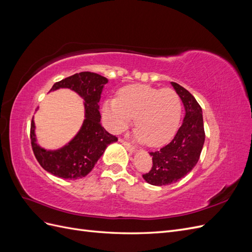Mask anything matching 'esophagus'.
Instances as JSON below:
<instances>
[{
    "instance_id": "obj_1",
    "label": "esophagus",
    "mask_w": 252,
    "mask_h": 252,
    "mask_svg": "<svg viewBox=\"0 0 252 252\" xmlns=\"http://www.w3.org/2000/svg\"><path fill=\"white\" fill-rule=\"evenodd\" d=\"M120 142L124 145L125 148L130 152V154H133V152H135V148L132 146V145H130L129 143H127L126 141H123V140H120Z\"/></svg>"
}]
</instances>
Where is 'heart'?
Listing matches in <instances>:
<instances>
[{
	"mask_svg": "<svg viewBox=\"0 0 252 252\" xmlns=\"http://www.w3.org/2000/svg\"><path fill=\"white\" fill-rule=\"evenodd\" d=\"M181 112L180 96L174 90H159L142 84L122 88L118 98L109 97L103 105V116L111 131L123 130L134 118L133 136L150 147L159 146L172 138Z\"/></svg>",
	"mask_w": 252,
	"mask_h": 252,
	"instance_id": "1",
	"label": "heart"
}]
</instances>
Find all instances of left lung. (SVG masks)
I'll return each mask as SVG.
<instances>
[{"label": "left lung", "mask_w": 252, "mask_h": 252, "mask_svg": "<svg viewBox=\"0 0 252 252\" xmlns=\"http://www.w3.org/2000/svg\"><path fill=\"white\" fill-rule=\"evenodd\" d=\"M185 108V117L172 141L155 152L152 168L143 174L148 184L155 186L170 185L184 178L199 161L205 142L203 112L194 96L179 84L171 82Z\"/></svg>", "instance_id": "obj_1"}]
</instances>
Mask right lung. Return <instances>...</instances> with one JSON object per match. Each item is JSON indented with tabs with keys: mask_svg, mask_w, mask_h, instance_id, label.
I'll use <instances>...</instances> for the list:
<instances>
[{
	"mask_svg": "<svg viewBox=\"0 0 252 252\" xmlns=\"http://www.w3.org/2000/svg\"><path fill=\"white\" fill-rule=\"evenodd\" d=\"M108 80L102 75L84 71L57 82L50 91L68 88L84 100L85 119L79 132L63 147L47 150L36 143L34 121L30 127V140L33 154L43 168L62 179H82L93 170L108 145L118 141L117 136L105 130L101 124L98 102Z\"/></svg>",
	"mask_w": 252,
	"mask_h": 252,
	"instance_id": "add662e5",
	"label": "right lung"
}]
</instances>
